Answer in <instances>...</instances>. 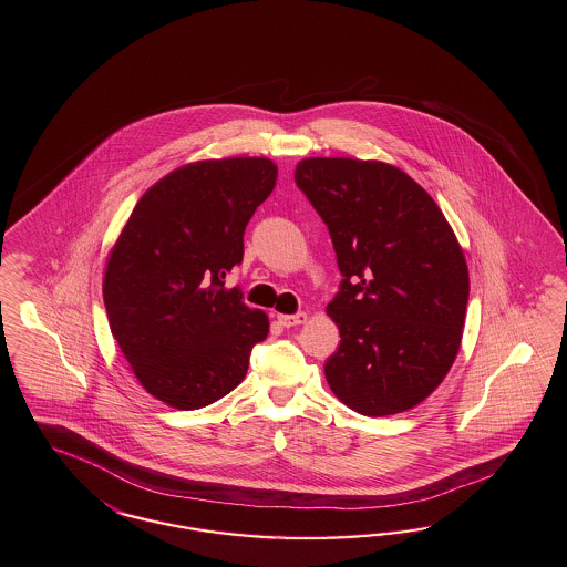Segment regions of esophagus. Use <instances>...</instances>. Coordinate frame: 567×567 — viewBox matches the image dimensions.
<instances>
[{
  "instance_id": "esophagus-1",
  "label": "esophagus",
  "mask_w": 567,
  "mask_h": 567,
  "mask_svg": "<svg viewBox=\"0 0 567 567\" xmlns=\"http://www.w3.org/2000/svg\"><path fill=\"white\" fill-rule=\"evenodd\" d=\"M278 322L282 324V327H297V324H303L306 322V312H297V315H278Z\"/></svg>"
}]
</instances>
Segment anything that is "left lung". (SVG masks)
<instances>
[{
	"mask_svg": "<svg viewBox=\"0 0 567 567\" xmlns=\"http://www.w3.org/2000/svg\"><path fill=\"white\" fill-rule=\"evenodd\" d=\"M295 183L329 229L341 274L327 306L341 338L327 382L369 417L415 408L443 382L462 340L468 268L452 227L384 162L308 158Z\"/></svg>",
	"mask_w": 567,
	"mask_h": 567,
	"instance_id": "8db88e82",
	"label": "left lung"
}]
</instances>
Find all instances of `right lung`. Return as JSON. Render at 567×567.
<instances>
[{
  "label": "right lung",
  "instance_id": "1",
  "mask_svg": "<svg viewBox=\"0 0 567 567\" xmlns=\"http://www.w3.org/2000/svg\"><path fill=\"white\" fill-rule=\"evenodd\" d=\"M274 183L266 158L182 166L143 194L107 259L112 333L136 380L171 408L226 396L245 380L252 346L268 338V317L224 285Z\"/></svg>",
  "mask_w": 567,
  "mask_h": 567
}]
</instances>
